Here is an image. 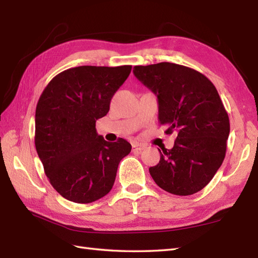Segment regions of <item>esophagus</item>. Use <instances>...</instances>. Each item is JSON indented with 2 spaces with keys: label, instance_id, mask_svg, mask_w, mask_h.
Listing matches in <instances>:
<instances>
[{
  "label": "esophagus",
  "instance_id": "1",
  "mask_svg": "<svg viewBox=\"0 0 258 258\" xmlns=\"http://www.w3.org/2000/svg\"><path fill=\"white\" fill-rule=\"evenodd\" d=\"M144 149H145V145L144 144H141V143L133 144V151L134 152H142Z\"/></svg>",
  "mask_w": 258,
  "mask_h": 258
}]
</instances>
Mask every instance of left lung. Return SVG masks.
<instances>
[{
  "instance_id": "8db88e82",
  "label": "left lung",
  "mask_w": 258,
  "mask_h": 258,
  "mask_svg": "<svg viewBox=\"0 0 258 258\" xmlns=\"http://www.w3.org/2000/svg\"><path fill=\"white\" fill-rule=\"evenodd\" d=\"M136 79L157 96L158 119L176 133L172 150L150 167L154 182L174 195H191L211 182L225 158L229 118L205 75L168 62L134 67Z\"/></svg>"
}]
</instances>
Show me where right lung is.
Wrapping results in <instances>:
<instances>
[{"label": "right lung", "instance_id": "obj_1", "mask_svg": "<svg viewBox=\"0 0 258 258\" xmlns=\"http://www.w3.org/2000/svg\"><path fill=\"white\" fill-rule=\"evenodd\" d=\"M132 67L65 70L51 80L37 102L35 147L51 185L71 202L87 204L112 189L118 164L132 146L124 139L109 143L95 123Z\"/></svg>", "mask_w": 258, "mask_h": 258}]
</instances>
